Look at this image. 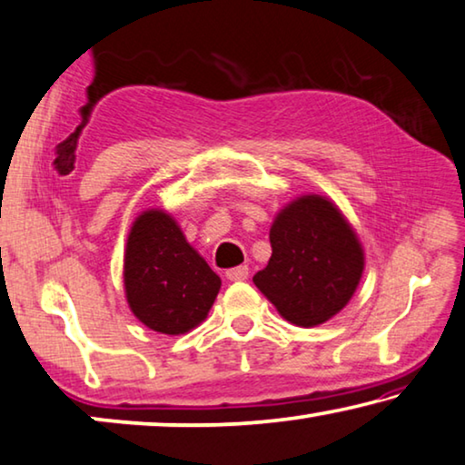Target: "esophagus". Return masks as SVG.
Segmentation results:
<instances>
[{
	"label": "esophagus",
	"mask_w": 465,
	"mask_h": 465,
	"mask_svg": "<svg viewBox=\"0 0 465 465\" xmlns=\"http://www.w3.org/2000/svg\"><path fill=\"white\" fill-rule=\"evenodd\" d=\"M227 280H232V282H242V280L248 278V267L246 265H238V267H232V270L225 272Z\"/></svg>",
	"instance_id": "1"
}]
</instances>
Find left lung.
I'll use <instances>...</instances> for the list:
<instances>
[{"label":"left lung","mask_w":465,"mask_h":465,"mask_svg":"<svg viewBox=\"0 0 465 465\" xmlns=\"http://www.w3.org/2000/svg\"><path fill=\"white\" fill-rule=\"evenodd\" d=\"M270 242L272 257L252 282L291 324H324L354 297L364 272V248L326 195L305 193L280 208Z\"/></svg>","instance_id":"left-lung-1"}]
</instances>
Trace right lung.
<instances>
[{
	"mask_svg": "<svg viewBox=\"0 0 465 465\" xmlns=\"http://www.w3.org/2000/svg\"><path fill=\"white\" fill-rule=\"evenodd\" d=\"M219 289L221 278L173 214L147 208L134 219L124 251V292L147 329L185 335L204 322Z\"/></svg>",
	"mask_w": 465,
	"mask_h": 465,
	"instance_id": "1",
	"label": "right lung"
}]
</instances>
